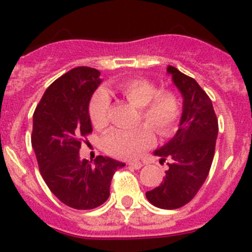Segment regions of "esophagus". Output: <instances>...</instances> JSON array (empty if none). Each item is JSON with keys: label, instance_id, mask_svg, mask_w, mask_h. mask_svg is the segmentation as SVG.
Wrapping results in <instances>:
<instances>
[{"label": "esophagus", "instance_id": "34e87169", "mask_svg": "<svg viewBox=\"0 0 252 252\" xmlns=\"http://www.w3.org/2000/svg\"><path fill=\"white\" fill-rule=\"evenodd\" d=\"M128 164H129V167H131V168H134V169H140L142 167V163L140 161H130Z\"/></svg>", "mask_w": 252, "mask_h": 252}]
</instances>
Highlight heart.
Returning a JSON list of instances; mask_svg holds the SVG:
<instances>
[{"label": "heart", "mask_w": 252, "mask_h": 252, "mask_svg": "<svg viewBox=\"0 0 252 252\" xmlns=\"http://www.w3.org/2000/svg\"><path fill=\"white\" fill-rule=\"evenodd\" d=\"M118 90L133 105L139 107L141 124L134 129L113 128L102 138V149L118 158H136L155 141V129L166 136L173 131L180 117V102L171 90H158L156 84L146 79H128ZM111 100L105 90H97L89 102V117L95 128H105L110 121ZM150 126H149L148 124Z\"/></svg>", "instance_id": "obj_1"}]
</instances>
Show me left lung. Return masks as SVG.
Instances as JSON below:
<instances>
[{"instance_id":"left-lung-1","label":"left lung","mask_w":252,"mask_h":252,"mask_svg":"<svg viewBox=\"0 0 252 252\" xmlns=\"http://www.w3.org/2000/svg\"><path fill=\"white\" fill-rule=\"evenodd\" d=\"M173 83L182 93L183 114L171 141L155 155L168 159V171L161 184L146 192L152 205L164 210L183 207L194 199L210 172L215 156L218 121L212 101L195 79L168 65Z\"/></svg>"}]
</instances>
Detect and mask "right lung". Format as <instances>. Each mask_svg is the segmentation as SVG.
<instances>
[{"mask_svg":"<svg viewBox=\"0 0 252 252\" xmlns=\"http://www.w3.org/2000/svg\"><path fill=\"white\" fill-rule=\"evenodd\" d=\"M100 83L95 68H73L48 86L32 116L40 173L52 194L75 210L102 205L114 172L126 166L107 156H97L94 166L79 157L81 142L93 133L89 102Z\"/></svg>","mask_w":252,"mask_h":252,"instance_id":"1","label":"right lung"}]
</instances>
